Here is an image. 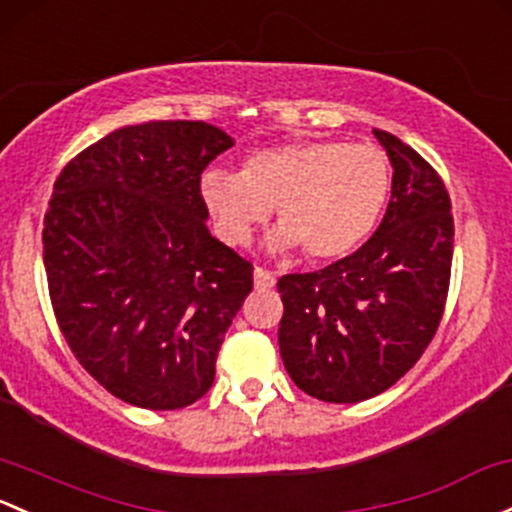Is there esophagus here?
Returning a JSON list of instances; mask_svg holds the SVG:
<instances>
[{
  "label": "esophagus",
  "instance_id": "34e87169",
  "mask_svg": "<svg viewBox=\"0 0 512 512\" xmlns=\"http://www.w3.org/2000/svg\"><path fill=\"white\" fill-rule=\"evenodd\" d=\"M252 277H255V289H260V292H265V289H272L274 287V274L262 270V267H255V272H252Z\"/></svg>",
  "mask_w": 512,
  "mask_h": 512
}]
</instances>
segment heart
<instances>
[{
  "label": "heart",
  "instance_id": "b5f03b06",
  "mask_svg": "<svg viewBox=\"0 0 512 512\" xmlns=\"http://www.w3.org/2000/svg\"><path fill=\"white\" fill-rule=\"evenodd\" d=\"M390 164L380 149L341 139H301L257 149L240 174L208 169L201 198L220 235L247 245L274 208L282 225L267 250L284 255L304 247L316 262L338 260L378 225L390 196Z\"/></svg>",
  "mask_w": 512,
  "mask_h": 512
}]
</instances>
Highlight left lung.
<instances>
[{
    "label": "left lung",
    "instance_id": "1",
    "mask_svg": "<svg viewBox=\"0 0 512 512\" xmlns=\"http://www.w3.org/2000/svg\"><path fill=\"white\" fill-rule=\"evenodd\" d=\"M392 164V196L373 238L319 272L277 282L279 353L306 395L370 400L412 368L437 333L454 255L444 181L395 134L373 129Z\"/></svg>",
    "mask_w": 512,
    "mask_h": 512
}]
</instances>
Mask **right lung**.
Instances as JSON below:
<instances>
[{"mask_svg": "<svg viewBox=\"0 0 512 512\" xmlns=\"http://www.w3.org/2000/svg\"><path fill=\"white\" fill-rule=\"evenodd\" d=\"M208 122L110 132L56 179L43 267L58 326L85 370L144 410H181L211 390L252 265L215 240L201 174L233 147Z\"/></svg>", "mask_w": 512, "mask_h": 512, "instance_id": "1", "label": "right lung"}]
</instances>
